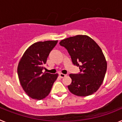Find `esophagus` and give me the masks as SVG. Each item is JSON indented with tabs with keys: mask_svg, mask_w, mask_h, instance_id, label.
Segmentation results:
<instances>
[{
	"mask_svg": "<svg viewBox=\"0 0 122 122\" xmlns=\"http://www.w3.org/2000/svg\"><path fill=\"white\" fill-rule=\"evenodd\" d=\"M66 76V74H63V73H60V74H59V76H60V77H62V78L65 77Z\"/></svg>",
	"mask_w": 122,
	"mask_h": 122,
	"instance_id": "34e87169",
	"label": "esophagus"
}]
</instances>
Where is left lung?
I'll use <instances>...</instances> for the list:
<instances>
[{
    "label": "left lung",
    "instance_id": "1",
    "mask_svg": "<svg viewBox=\"0 0 122 122\" xmlns=\"http://www.w3.org/2000/svg\"><path fill=\"white\" fill-rule=\"evenodd\" d=\"M68 50L72 62L79 66L81 73L70 74L71 83L68 86L71 93L79 97L93 94L101 86L107 70L103 51L90 36L77 35L60 41Z\"/></svg>",
    "mask_w": 122,
    "mask_h": 122
}]
</instances>
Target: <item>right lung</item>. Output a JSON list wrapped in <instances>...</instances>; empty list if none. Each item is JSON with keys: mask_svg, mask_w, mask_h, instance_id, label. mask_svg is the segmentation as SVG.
I'll use <instances>...</instances> for the list:
<instances>
[{"mask_svg": "<svg viewBox=\"0 0 122 122\" xmlns=\"http://www.w3.org/2000/svg\"><path fill=\"white\" fill-rule=\"evenodd\" d=\"M57 40L38 41L27 49L19 60L18 75L22 89L32 99L41 100L50 93L58 74L43 73L50 52Z\"/></svg>", "mask_w": 122, "mask_h": 122, "instance_id": "1", "label": "right lung"}]
</instances>
